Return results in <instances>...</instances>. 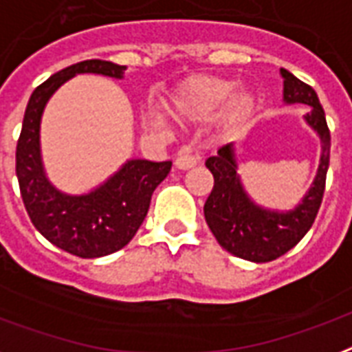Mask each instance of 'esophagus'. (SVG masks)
Wrapping results in <instances>:
<instances>
[{
    "label": "esophagus",
    "mask_w": 352,
    "mask_h": 352,
    "mask_svg": "<svg viewBox=\"0 0 352 352\" xmlns=\"http://www.w3.org/2000/svg\"><path fill=\"white\" fill-rule=\"evenodd\" d=\"M197 164L196 156L190 155L188 147H184V149L179 151V155L175 158V168L177 169H192Z\"/></svg>",
    "instance_id": "34e87169"
}]
</instances>
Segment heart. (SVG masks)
Listing matches in <instances>:
<instances>
[{
	"instance_id": "heart-1",
	"label": "heart",
	"mask_w": 352,
	"mask_h": 352,
	"mask_svg": "<svg viewBox=\"0 0 352 352\" xmlns=\"http://www.w3.org/2000/svg\"><path fill=\"white\" fill-rule=\"evenodd\" d=\"M235 82L228 78L196 74L186 78L169 96V111L177 119L201 121L220 113V129L223 134H236L246 129L252 116L256 113L257 96L254 91L239 89L235 94Z\"/></svg>"
}]
</instances>
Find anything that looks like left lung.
<instances>
[{
  "mask_svg": "<svg viewBox=\"0 0 352 352\" xmlns=\"http://www.w3.org/2000/svg\"><path fill=\"white\" fill-rule=\"evenodd\" d=\"M280 72L283 76V100L309 106L311 111L304 119L321 138V164L300 205L282 212L252 201L236 173L239 166L233 143L220 147L218 155L209 156L205 162L214 177L212 192L203 207L207 226L229 254L254 263L274 261L295 248L308 233L321 207L330 162V130L317 93L289 70L282 69Z\"/></svg>",
  "mask_w": 352,
  "mask_h": 352,
  "instance_id": "1",
  "label": "left lung"
}]
</instances>
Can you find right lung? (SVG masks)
Masks as SVG:
<instances>
[{
  "label": "right lung",
  "mask_w": 352,
  "mask_h": 352,
  "mask_svg": "<svg viewBox=\"0 0 352 352\" xmlns=\"http://www.w3.org/2000/svg\"><path fill=\"white\" fill-rule=\"evenodd\" d=\"M126 67L87 59L50 76L31 93L16 145V177L23 205L44 239L72 256L91 259L126 246L147 216L151 196L168 177L171 162L132 158L87 194L57 190L44 173L41 156V119L46 102L76 74H102L121 80Z\"/></svg>",
  "instance_id": "1"
}]
</instances>
